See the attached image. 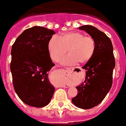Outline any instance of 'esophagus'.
<instances>
[{"label": "esophagus", "instance_id": "esophagus-1", "mask_svg": "<svg viewBox=\"0 0 126 126\" xmlns=\"http://www.w3.org/2000/svg\"><path fill=\"white\" fill-rule=\"evenodd\" d=\"M65 70H66L67 72H72L74 70V68H71V67H65ZM60 87H65V85H60Z\"/></svg>", "mask_w": 126, "mask_h": 126}]
</instances>
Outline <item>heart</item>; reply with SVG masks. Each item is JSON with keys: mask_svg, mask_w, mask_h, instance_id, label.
<instances>
[{"mask_svg": "<svg viewBox=\"0 0 126 126\" xmlns=\"http://www.w3.org/2000/svg\"><path fill=\"white\" fill-rule=\"evenodd\" d=\"M69 55L61 60L65 65H73L78 62L84 64L93 58L96 51L94 39L90 36L78 32L63 33L56 37H52L48 43V51L54 62H58L67 52Z\"/></svg>", "mask_w": 126, "mask_h": 126, "instance_id": "heart-1", "label": "heart"}]
</instances>
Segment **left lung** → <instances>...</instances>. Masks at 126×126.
<instances>
[{
    "mask_svg": "<svg viewBox=\"0 0 126 126\" xmlns=\"http://www.w3.org/2000/svg\"><path fill=\"white\" fill-rule=\"evenodd\" d=\"M78 28L94 39L96 51L93 58L82 67L86 71L85 79L76 87L78 94L72 102L76 107L89 109L100 104L109 93L115 61L111 39L104 32L89 25Z\"/></svg>",
    "mask_w": 126,
    "mask_h": 126,
    "instance_id": "8db88e82",
    "label": "left lung"
}]
</instances>
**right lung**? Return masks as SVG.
<instances>
[{"mask_svg":"<svg viewBox=\"0 0 126 126\" xmlns=\"http://www.w3.org/2000/svg\"><path fill=\"white\" fill-rule=\"evenodd\" d=\"M55 34L52 30L33 26L15 40L11 51L10 70L15 91L32 107H43L50 102L55 88L48 79L54 66L48 51V43Z\"/></svg>","mask_w":126,"mask_h":126,"instance_id":"1","label":"right lung"}]
</instances>
